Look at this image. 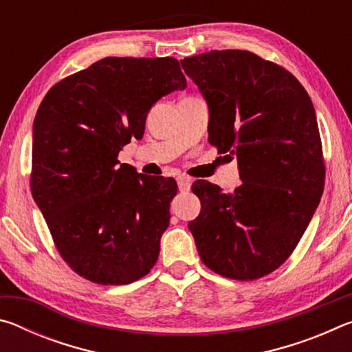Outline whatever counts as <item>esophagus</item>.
<instances>
[{
    "mask_svg": "<svg viewBox=\"0 0 352 352\" xmlns=\"http://www.w3.org/2000/svg\"><path fill=\"white\" fill-rule=\"evenodd\" d=\"M178 189L182 190V192H188V190L190 189V180L188 177H178Z\"/></svg>",
    "mask_w": 352,
    "mask_h": 352,
    "instance_id": "esophagus-1",
    "label": "esophagus"
}]
</instances>
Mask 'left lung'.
Masks as SVG:
<instances>
[{
  "instance_id": "left-lung-1",
  "label": "left lung",
  "mask_w": 352,
  "mask_h": 352,
  "mask_svg": "<svg viewBox=\"0 0 352 352\" xmlns=\"http://www.w3.org/2000/svg\"><path fill=\"white\" fill-rule=\"evenodd\" d=\"M180 62L210 107L208 141L236 155L242 180L228 194L195 182L201 211L189 231L208 269L239 281L262 278L287 261L323 194L312 100L294 74L250 51Z\"/></svg>"
}]
</instances>
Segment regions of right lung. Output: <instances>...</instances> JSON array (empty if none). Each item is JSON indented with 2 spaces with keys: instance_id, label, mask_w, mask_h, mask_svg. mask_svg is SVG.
Segmentation results:
<instances>
[{
  "instance_id": "add662e5",
  "label": "right lung",
  "mask_w": 352,
  "mask_h": 352,
  "mask_svg": "<svg viewBox=\"0 0 352 352\" xmlns=\"http://www.w3.org/2000/svg\"><path fill=\"white\" fill-rule=\"evenodd\" d=\"M184 88L174 57H105L41 100L31 190L58 253L88 281L130 284L158 259L177 183L138 174L118 153L142 138L158 99Z\"/></svg>"
}]
</instances>
